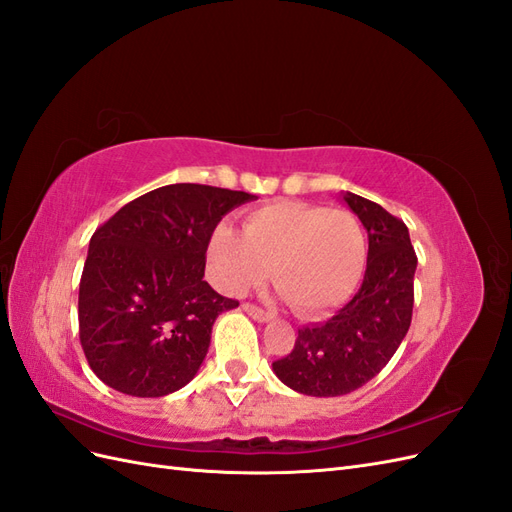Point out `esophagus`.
I'll list each match as a JSON object with an SVG mask.
<instances>
[{
    "instance_id": "esophagus-1",
    "label": "esophagus",
    "mask_w": 512,
    "mask_h": 512,
    "mask_svg": "<svg viewBox=\"0 0 512 512\" xmlns=\"http://www.w3.org/2000/svg\"><path fill=\"white\" fill-rule=\"evenodd\" d=\"M243 312H245L247 316H252V318L258 320V322H269V320L273 318L269 312H265V309L254 305V303H243Z\"/></svg>"
}]
</instances>
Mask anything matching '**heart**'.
Masks as SVG:
<instances>
[{
  "instance_id": "obj_1",
  "label": "heart",
  "mask_w": 512,
  "mask_h": 512,
  "mask_svg": "<svg viewBox=\"0 0 512 512\" xmlns=\"http://www.w3.org/2000/svg\"><path fill=\"white\" fill-rule=\"evenodd\" d=\"M209 256L220 290L243 294L271 269L288 305L309 316L350 297L365 269L367 237L348 211L286 200L252 211L243 232L220 224Z\"/></svg>"
}]
</instances>
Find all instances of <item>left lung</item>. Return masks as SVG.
<instances>
[{"instance_id": "1", "label": "left lung", "mask_w": 512, "mask_h": 512, "mask_svg": "<svg viewBox=\"0 0 512 512\" xmlns=\"http://www.w3.org/2000/svg\"><path fill=\"white\" fill-rule=\"evenodd\" d=\"M344 200L369 237L363 284L333 318L299 329L292 352L273 361L277 378L312 397L361 389L391 361L412 322L416 254L408 226L363 196L346 192Z\"/></svg>"}]
</instances>
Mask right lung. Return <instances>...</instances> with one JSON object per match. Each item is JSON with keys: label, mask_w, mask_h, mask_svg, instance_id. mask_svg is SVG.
Instances as JSON below:
<instances>
[{"label": "right lung", "mask_w": 512, "mask_h": 512, "mask_svg": "<svg viewBox=\"0 0 512 512\" xmlns=\"http://www.w3.org/2000/svg\"><path fill=\"white\" fill-rule=\"evenodd\" d=\"M254 198L173 183L134 198L94 232L79 286V337L104 384L164 397L196 376L215 318L239 305L203 280L207 247L224 215Z\"/></svg>", "instance_id": "add662e5"}]
</instances>
